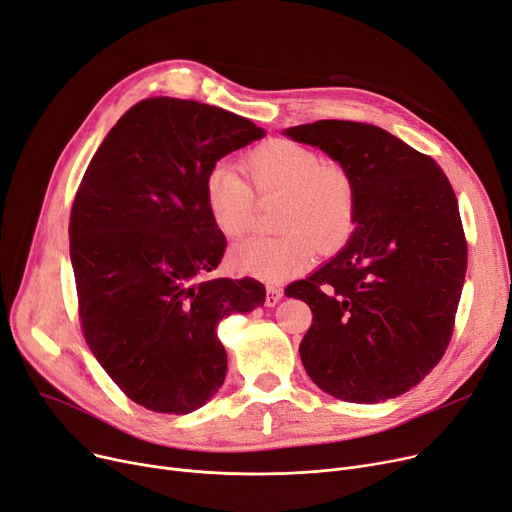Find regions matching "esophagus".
Segmentation results:
<instances>
[{
  "label": "esophagus",
  "mask_w": 512,
  "mask_h": 512,
  "mask_svg": "<svg viewBox=\"0 0 512 512\" xmlns=\"http://www.w3.org/2000/svg\"><path fill=\"white\" fill-rule=\"evenodd\" d=\"M281 298H283V289L281 287H277V285L266 287V298H264L266 306H275Z\"/></svg>",
  "instance_id": "obj_1"
}]
</instances>
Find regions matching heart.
Wrapping results in <instances>:
<instances>
[{
  "label": "heart",
  "instance_id": "obj_1",
  "mask_svg": "<svg viewBox=\"0 0 512 512\" xmlns=\"http://www.w3.org/2000/svg\"><path fill=\"white\" fill-rule=\"evenodd\" d=\"M237 170L216 164L204 179V206L214 229L239 239L254 223L258 201L277 200L279 237H254L233 248L231 264L241 275L283 281L304 273L316 248L327 252L344 243L356 221V183L350 170L310 145L275 137L258 143Z\"/></svg>",
  "mask_w": 512,
  "mask_h": 512
}]
</instances>
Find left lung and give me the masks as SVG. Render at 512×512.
<instances>
[{
	"mask_svg": "<svg viewBox=\"0 0 512 512\" xmlns=\"http://www.w3.org/2000/svg\"><path fill=\"white\" fill-rule=\"evenodd\" d=\"M285 133L342 162L356 183L346 248L285 289L312 310L304 369L339 400L396 398L433 371L452 339L467 273L454 189L431 156L375 125L316 120Z\"/></svg>",
	"mask_w": 512,
	"mask_h": 512,
	"instance_id": "8db88e82",
	"label": "left lung"
}]
</instances>
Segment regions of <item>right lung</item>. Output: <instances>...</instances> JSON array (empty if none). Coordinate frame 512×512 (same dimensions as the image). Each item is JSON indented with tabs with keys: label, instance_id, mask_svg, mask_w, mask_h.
Here are the masks:
<instances>
[{
	"label": "right lung",
	"instance_id": "obj_1",
	"mask_svg": "<svg viewBox=\"0 0 512 512\" xmlns=\"http://www.w3.org/2000/svg\"><path fill=\"white\" fill-rule=\"evenodd\" d=\"M264 137L248 118L179 97L129 108L91 158L70 210L83 337L135 404L187 415L223 385L216 327L264 302L256 279H210L227 241L204 206L223 156Z\"/></svg>",
	"mask_w": 512,
	"mask_h": 512
}]
</instances>
